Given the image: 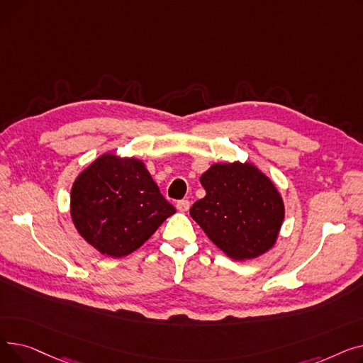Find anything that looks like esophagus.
Returning a JSON list of instances; mask_svg holds the SVG:
<instances>
[{
    "label": "esophagus",
    "mask_w": 363,
    "mask_h": 363,
    "mask_svg": "<svg viewBox=\"0 0 363 363\" xmlns=\"http://www.w3.org/2000/svg\"><path fill=\"white\" fill-rule=\"evenodd\" d=\"M189 208V201L188 200H179L177 201V211L178 212H186Z\"/></svg>",
    "instance_id": "esophagus-1"
}]
</instances>
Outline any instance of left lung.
<instances>
[{
	"instance_id": "obj_1",
	"label": "left lung",
	"mask_w": 363,
	"mask_h": 363,
	"mask_svg": "<svg viewBox=\"0 0 363 363\" xmlns=\"http://www.w3.org/2000/svg\"><path fill=\"white\" fill-rule=\"evenodd\" d=\"M206 196L189 208L228 257L249 260L277 244L285 206L272 179L250 162L213 163L200 177Z\"/></svg>"
}]
</instances>
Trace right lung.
<instances>
[{
	"mask_svg": "<svg viewBox=\"0 0 363 363\" xmlns=\"http://www.w3.org/2000/svg\"><path fill=\"white\" fill-rule=\"evenodd\" d=\"M175 213L143 160L104 152L76 177L70 218L79 235L101 255L135 252Z\"/></svg>",
	"mask_w": 363,
	"mask_h": 363,
	"instance_id": "add662e5",
	"label": "right lung"
}]
</instances>
